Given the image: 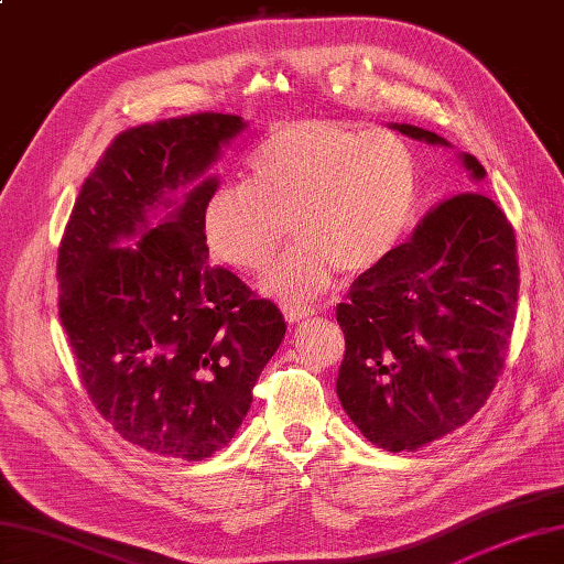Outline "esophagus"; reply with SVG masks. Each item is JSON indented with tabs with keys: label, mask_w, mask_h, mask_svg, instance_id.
<instances>
[{
	"label": "esophagus",
	"mask_w": 564,
	"mask_h": 564,
	"mask_svg": "<svg viewBox=\"0 0 564 564\" xmlns=\"http://www.w3.org/2000/svg\"><path fill=\"white\" fill-rule=\"evenodd\" d=\"M283 315H285V319L293 322V325H297V322H303V319H310L313 315H317V310L310 307V305H285L283 307Z\"/></svg>",
	"instance_id": "esophagus-1"
}]
</instances>
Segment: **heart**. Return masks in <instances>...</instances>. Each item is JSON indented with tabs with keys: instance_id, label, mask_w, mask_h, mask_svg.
<instances>
[{
	"instance_id": "1",
	"label": "heart",
	"mask_w": 564,
	"mask_h": 564,
	"mask_svg": "<svg viewBox=\"0 0 564 564\" xmlns=\"http://www.w3.org/2000/svg\"><path fill=\"white\" fill-rule=\"evenodd\" d=\"M416 194V160L400 135L303 118L254 150L247 184H223L203 203V242L223 267L254 273L269 267L291 223L297 242L263 285L281 301L305 303L339 269L356 275L386 261Z\"/></svg>"
}]
</instances>
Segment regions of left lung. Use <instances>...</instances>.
Listing matches in <instances>:
<instances>
[{"mask_svg":"<svg viewBox=\"0 0 564 564\" xmlns=\"http://www.w3.org/2000/svg\"><path fill=\"white\" fill-rule=\"evenodd\" d=\"M429 145L431 130L392 123ZM475 182L485 166L460 154ZM517 235L480 191H460L416 225L410 242L358 275L337 322L346 351L344 412L378 448L416 451L480 412L505 368L517 319Z\"/></svg>","mask_w":564,"mask_h":564,"instance_id":"left-lung-1","label":"left lung"}]
</instances>
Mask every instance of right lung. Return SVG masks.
<instances>
[{"mask_svg": "<svg viewBox=\"0 0 564 564\" xmlns=\"http://www.w3.org/2000/svg\"><path fill=\"white\" fill-rule=\"evenodd\" d=\"M245 126L208 111L123 130L57 249L59 322L84 390L126 441L164 458L203 460L232 441L285 334L281 310L210 267L203 242V203L218 188L203 174Z\"/></svg>", "mask_w": 564, "mask_h": 564, "instance_id": "right-lung-1", "label": "right lung"}]
</instances>
